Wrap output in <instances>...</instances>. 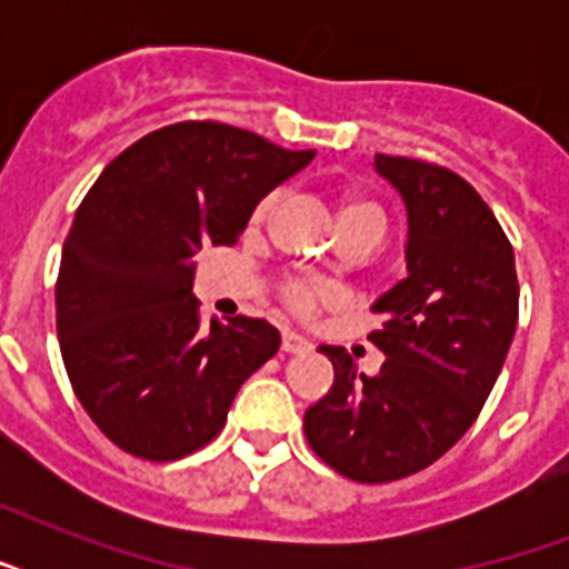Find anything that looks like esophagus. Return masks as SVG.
Segmentation results:
<instances>
[{
    "instance_id": "1",
    "label": "esophagus",
    "mask_w": 569,
    "mask_h": 569,
    "mask_svg": "<svg viewBox=\"0 0 569 569\" xmlns=\"http://www.w3.org/2000/svg\"><path fill=\"white\" fill-rule=\"evenodd\" d=\"M286 355H303V351H310V339L301 337V333H295V330H283V342H280Z\"/></svg>"
}]
</instances>
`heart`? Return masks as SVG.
<instances>
[{"label":"heart","instance_id":"1","mask_svg":"<svg viewBox=\"0 0 569 569\" xmlns=\"http://www.w3.org/2000/svg\"><path fill=\"white\" fill-rule=\"evenodd\" d=\"M277 194H268L259 200V206L250 214V223L259 227V223L266 221L268 212L274 209ZM339 223H342V230H363L369 236L380 241V236L387 232V214L380 209L378 203L372 200H348L342 206V212H339ZM283 298L286 303L292 307L295 312H301V316H310L321 307V303H328L333 298V289L328 283H321V280H303V277H295V280H286L283 286Z\"/></svg>","mask_w":569,"mask_h":569}]
</instances>
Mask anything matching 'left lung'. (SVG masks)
Listing matches in <instances>:
<instances>
[{"instance_id": "obj_1", "label": "left lung", "mask_w": 569, "mask_h": 569, "mask_svg": "<svg viewBox=\"0 0 569 569\" xmlns=\"http://www.w3.org/2000/svg\"><path fill=\"white\" fill-rule=\"evenodd\" d=\"M375 171L407 206V277L372 310L378 375L346 348L321 346L333 387L303 413L310 449L363 485L431 467L481 413L511 348L520 310L513 248L490 206L440 164L375 156Z\"/></svg>"}]
</instances>
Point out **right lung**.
<instances>
[{
    "label": "right lung",
    "instance_id": "1",
    "mask_svg": "<svg viewBox=\"0 0 569 569\" xmlns=\"http://www.w3.org/2000/svg\"><path fill=\"white\" fill-rule=\"evenodd\" d=\"M248 129H156L100 173L61 250L56 321L67 375L97 428L144 460L221 433L232 398L280 348L266 319L200 325L197 253L236 244L257 203L312 162Z\"/></svg>",
    "mask_w": 569,
    "mask_h": 569
}]
</instances>
